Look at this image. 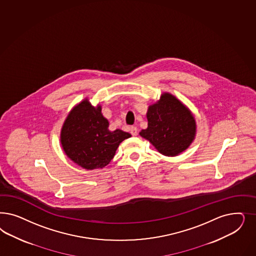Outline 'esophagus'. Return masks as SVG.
Returning <instances> with one entry per match:
<instances>
[{
    "instance_id": "esophagus-1",
    "label": "esophagus",
    "mask_w": 256,
    "mask_h": 256,
    "mask_svg": "<svg viewBox=\"0 0 256 256\" xmlns=\"http://www.w3.org/2000/svg\"><path fill=\"white\" fill-rule=\"evenodd\" d=\"M130 132L132 134V136H136V134H138V128L132 126V127L130 128Z\"/></svg>"
}]
</instances>
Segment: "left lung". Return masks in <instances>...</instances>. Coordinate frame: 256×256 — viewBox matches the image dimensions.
Here are the masks:
<instances>
[{"mask_svg": "<svg viewBox=\"0 0 256 256\" xmlns=\"http://www.w3.org/2000/svg\"><path fill=\"white\" fill-rule=\"evenodd\" d=\"M148 127L140 134L166 156H179L195 140L196 120L188 108L164 92L147 111Z\"/></svg>", "mask_w": 256, "mask_h": 256, "instance_id": "8db88e82", "label": "left lung"}]
</instances>
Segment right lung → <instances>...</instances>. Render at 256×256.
Wrapping results in <instances>:
<instances>
[{
    "label": "right lung",
    "instance_id": "1",
    "mask_svg": "<svg viewBox=\"0 0 256 256\" xmlns=\"http://www.w3.org/2000/svg\"><path fill=\"white\" fill-rule=\"evenodd\" d=\"M108 126L102 106H93L88 98L82 100L70 111L60 132L66 156L88 170L108 165L118 145L132 136L120 129L109 131Z\"/></svg>",
    "mask_w": 256,
    "mask_h": 256
}]
</instances>
